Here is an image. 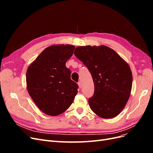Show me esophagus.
Instances as JSON below:
<instances>
[{"label": "esophagus", "mask_w": 153, "mask_h": 153, "mask_svg": "<svg viewBox=\"0 0 153 153\" xmlns=\"http://www.w3.org/2000/svg\"><path fill=\"white\" fill-rule=\"evenodd\" d=\"M78 87H79V88H81L82 87V82H79L78 83Z\"/></svg>", "instance_id": "34e87169"}]
</instances>
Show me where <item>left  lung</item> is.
Returning <instances> with one entry per match:
<instances>
[{
    "instance_id": "obj_1",
    "label": "left lung",
    "mask_w": 153,
    "mask_h": 153,
    "mask_svg": "<svg viewBox=\"0 0 153 153\" xmlns=\"http://www.w3.org/2000/svg\"><path fill=\"white\" fill-rule=\"evenodd\" d=\"M74 54L89 69L94 94L89 99L92 112L103 119L121 112L131 94L132 73L129 64L106 46H81Z\"/></svg>"
}]
</instances>
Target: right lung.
<instances>
[{"mask_svg":"<svg viewBox=\"0 0 153 153\" xmlns=\"http://www.w3.org/2000/svg\"><path fill=\"white\" fill-rule=\"evenodd\" d=\"M75 48L71 45L50 46L27 68V91L45 114L56 116L65 112L77 94L78 85L71 80V71L66 67Z\"/></svg>","mask_w":153,"mask_h":153,"instance_id":"right-lung-1","label":"right lung"}]
</instances>
